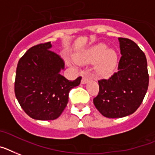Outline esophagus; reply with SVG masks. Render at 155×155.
Wrapping results in <instances>:
<instances>
[{"label": "esophagus", "instance_id": "1", "mask_svg": "<svg viewBox=\"0 0 155 155\" xmlns=\"http://www.w3.org/2000/svg\"><path fill=\"white\" fill-rule=\"evenodd\" d=\"M88 81H89L88 76H87V75H84V76H83V78H82L81 84H87V83Z\"/></svg>", "mask_w": 155, "mask_h": 155}]
</instances>
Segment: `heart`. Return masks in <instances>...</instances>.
Here are the masks:
<instances>
[{"instance_id": "b5f03b06", "label": "heart", "mask_w": 155, "mask_h": 155, "mask_svg": "<svg viewBox=\"0 0 155 155\" xmlns=\"http://www.w3.org/2000/svg\"><path fill=\"white\" fill-rule=\"evenodd\" d=\"M79 64H95L96 73L108 76L113 73L118 62V55L114 49H107V45L100 43L84 51L75 58Z\"/></svg>"}]
</instances>
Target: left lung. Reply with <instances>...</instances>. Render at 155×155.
Listing matches in <instances>:
<instances>
[{"label": "left lung", "instance_id": "8db88e82", "mask_svg": "<svg viewBox=\"0 0 155 155\" xmlns=\"http://www.w3.org/2000/svg\"><path fill=\"white\" fill-rule=\"evenodd\" d=\"M121 58L118 71L108 80H99L95 107L107 118H123L140 106L149 84L145 54L131 40L119 38Z\"/></svg>", "mask_w": 155, "mask_h": 155}]
</instances>
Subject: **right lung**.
Segmentation results:
<instances>
[{
	"label": "right lung",
	"mask_w": 155,
	"mask_h": 155,
	"mask_svg": "<svg viewBox=\"0 0 155 155\" xmlns=\"http://www.w3.org/2000/svg\"><path fill=\"white\" fill-rule=\"evenodd\" d=\"M51 48V42L33 46L16 68V97L25 112L36 120L57 119L68 104L70 90L81 81L80 76L71 81L60 75L64 63Z\"/></svg>",
	"instance_id": "add662e5"
}]
</instances>
